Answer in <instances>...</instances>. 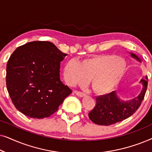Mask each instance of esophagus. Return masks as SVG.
Masks as SVG:
<instances>
[{"instance_id":"obj_1","label":"esophagus","mask_w":152,"mask_h":152,"mask_svg":"<svg viewBox=\"0 0 152 152\" xmlns=\"http://www.w3.org/2000/svg\"><path fill=\"white\" fill-rule=\"evenodd\" d=\"M74 92V93L75 95H77L78 97H84L85 96V94L84 93H81V92H80V91H73Z\"/></svg>"}]
</instances>
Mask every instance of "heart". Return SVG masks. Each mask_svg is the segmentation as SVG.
<instances>
[{
  "instance_id": "obj_1",
  "label": "heart",
  "mask_w": 152,
  "mask_h": 152,
  "mask_svg": "<svg viewBox=\"0 0 152 152\" xmlns=\"http://www.w3.org/2000/svg\"><path fill=\"white\" fill-rule=\"evenodd\" d=\"M126 64L121 57L111 55H97L80 62L70 59L64 66V75L69 86L83 85L89 80L93 92L98 95L109 93L121 80Z\"/></svg>"
}]
</instances>
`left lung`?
<instances>
[{
    "instance_id": "8db88e82",
    "label": "left lung",
    "mask_w": 152,
    "mask_h": 152,
    "mask_svg": "<svg viewBox=\"0 0 152 152\" xmlns=\"http://www.w3.org/2000/svg\"><path fill=\"white\" fill-rule=\"evenodd\" d=\"M129 53L132 58L141 62V59L136 55ZM140 83L142 85L140 94L129 100L120 99L115 91L96 97V105L88 113L90 120L99 125L109 126L132 115L138 110L144 99L147 88V77L142 78Z\"/></svg>"
}]
</instances>
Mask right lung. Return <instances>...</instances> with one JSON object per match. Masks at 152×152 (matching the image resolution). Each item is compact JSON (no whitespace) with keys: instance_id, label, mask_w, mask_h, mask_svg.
I'll return each mask as SVG.
<instances>
[{"instance_id":"1","label":"right lung","mask_w":152,"mask_h":152,"mask_svg":"<svg viewBox=\"0 0 152 152\" xmlns=\"http://www.w3.org/2000/svg\"><path fill=\"white\" fill-rule=\"evenodd\" d=\"M67 54L49 41H32L16 48L7 61L6 85L16 109L30 118H48L72 93L60 80Z\"/></svg>"}]
</instances>
